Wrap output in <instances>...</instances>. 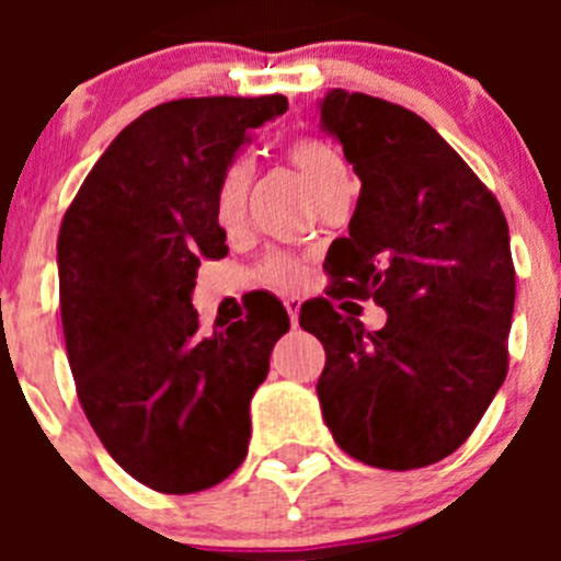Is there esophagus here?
<instances>
[{"label": "esophagus", "mask_w": 561, "mask_h": 561, "mask_svg": "<svg viewBox=\"0 0 561 561\" xmlns=\"http://www.w3.org/2000/svg\"><path fill=\"white\" fill-rule=\"evenodd\" d=\"M285 309H287V314H290L293 328H298V312H301V298L287 296V298H285Z\"/></svg>", "instance_id": "obj_1"}]
</instances>
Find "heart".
I'll return each mask as SVG.
<instances>
[{
  "mask_svg": "<svg viewBox=\"0 0 561 561\" xmlns=\"http://www.w3.org/2000/svg\"><path fill=\"white\" fill-rule=\"evenodd\" d=\"M287 160L298 168L309 190L314 192L317 201H325L333 192L350 186V171L344 165L342 154L333 149L331 144L320 138H296L287 144ZM252 184V162L236 160L225 173L222 184H219L217 197V217L222 228H236L244 217L247 192ZM263 276L279 287H296L304 282V265L290 254H271L263 263Z\"/></svg>",
  "mask_w": 561,
  "mask_h": 561,
  "instance_id": "b5f03b06",
  "label": "heart"
}]
</instances>
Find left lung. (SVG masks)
Here are the masks:
<instances>
[{
  "label": "left lung",
  "instance_id": "obj_1",
  "mask_svg": "<svg viewBox=\"0 0 561 561\" xmlns=\"http://www.w3.org/2000/svg\"><path fill=\"white\" fill-rule=\"evenodd\" d=\"M325 133L360 179L347 239L328 249L331 298H371L380 331L328 298L301 309L325 347L322 417L344 454L417 469L467 443L507 377L516 268L489 186L417 113L331 89Z\"/></svg>",
  "mask_w": 561,
  "mask_h": 561
}]
</instances>
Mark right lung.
Returning <instances> with one entry per match:
<instances>
[{"label": "right lung", "instance_id": "right-lung-1", "mask_svg": "<svg viewBox=\"0 0 561 561\" xmlns=\"http://www.w3.org/2000/svg\"><path fill=\"white\" fill-rule=\"evenodd\" d=\"M287 98H186L122 129L61 219L59 307L78 401L113 461L162 494L244 461L249 401L290 317L274 298L211 336L192 287L228 254L217 197L249 129Z\"/></svg>", "mask_w": 561, "mask_h": 561}]
</instances>
